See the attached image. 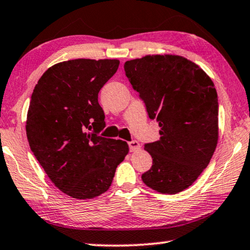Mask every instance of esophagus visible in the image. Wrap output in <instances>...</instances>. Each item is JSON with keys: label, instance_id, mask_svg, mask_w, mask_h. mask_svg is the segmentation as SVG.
<instances>
[{"label": "esophagus", "instance_id": "1", "mask_svg": "<svg viewBox=\"0 0 250 250\" xmlns=\"http://www.w3.org/2000/svg\"><path fill=\"white\" fill-rule=\"evenodd\" d=\"M129 148H130V151H132V152H134V151H138V150L140 149V145H139V142L136 141V140L130 141V142H129Z\"/></svg>", "mask_w": 250, "mask_h": 250}]
</instances>
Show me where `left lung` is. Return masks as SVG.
<instances>
[{"label": "left lung", "instance_id": "8db88e82", "mask_svg": "<svg viewBox=\"0 0 250 250\" xmlns=\"http://www.w3.org/2000/svg\"><path fill=\"white\" fill-rule=\"evenodd\" d=\"M125 71L160 126V139L145 146L153 165L142 181L166 195L184 191L209 165L217 146L215 84L195 62L176 54L126 61Z\"/></svg>", "mask_w": 250, "mask_h": 250}]
</instances>
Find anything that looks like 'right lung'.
<instances>
[{
    "instance_id": "obj_1",
    "label": "right lung",
    "mask_w": 250,
    "mask_h": 250,
    "mask_svg": "<svg viewBox=\"0 0 250 250\" xmlns=\"http://www.w3.org/2000/svg\"><path fill=\"white\" fill-rule=\"evenodd\" d=\"M119 64L117 59L57 63L31 97L25 125L30 148L55 187L75 199L105 192L129 152L125 141L97 134L105 125L99 91Z\"/></svg>"
}]
</instances>
